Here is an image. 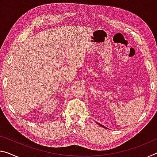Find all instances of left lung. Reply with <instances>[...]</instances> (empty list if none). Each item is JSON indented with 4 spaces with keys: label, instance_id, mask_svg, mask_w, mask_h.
Listing matches in <instances>:
<instances>
[{
    "label": "left lung",
    "instance_id": "1",
    "mask_svg": "<svg viewBox=\"0 0 157 157\" xmlns=\"http://www.w3.org/2000/svg\"><path fill=\"white\" fill-rule=\"evenodd\" d=\"M98 124H99V125H100V126H102V127H105V126H103V125H102V124H100V123H98Z\"/></svg>",
    "mask_w": 157,
    "mask_h": 157
}]
</instances>
